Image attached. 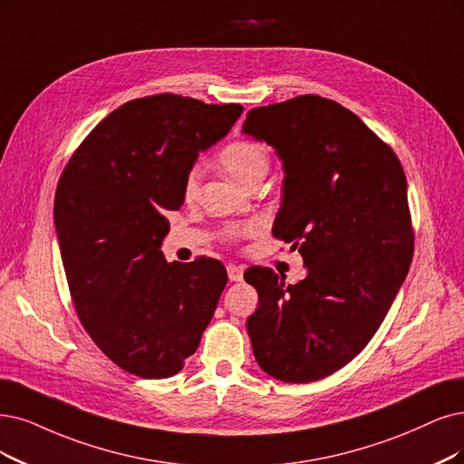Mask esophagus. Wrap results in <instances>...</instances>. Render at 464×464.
Wrapping results in <instances>:
<instances>
[{
    "instance_id": "esophagus-1",
    "label": "esophagus",
    "mask_w": 464,
    "mask_h": 464,
    "mask_svg": "<svg viewBox=\"0 0 464 464\" xmlns=\"http://www.w3.org/2000/svg\"><path fill=\"white\" fill-rule=\"evenodd\" d=\"M227 276H229V281L238 283V281H243V277H245V269H243L241 266L229 264V266H227Z\"/></svg>"
}]
</instances>
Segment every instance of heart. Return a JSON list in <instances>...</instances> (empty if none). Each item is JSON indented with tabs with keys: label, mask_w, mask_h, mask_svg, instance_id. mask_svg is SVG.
Here are the masks:
<instances>
[{
	"label": "heart",
	"mask_w": 464,
	"mask_h": 464,
	"mask_svg": "<svg viewBox=\"0 0 464 464\" xmlns=\"http://www.w3.org/2000/svg\"><path fill=\"white\" fill-rule=\"evenodd\" d=\"M219 166L227 171V174L243 187H250L256 181H262L269 169V152L264 145L256 143V141H235L229 143L226 149L219 152ZM198 185H200V174L198 168H193L188 171V176L185 179V198L193 200L198 193ZM254 229V226H243V227H235V235H246Z\"/></svg>",
	"instance_id": "heart-1"
}]
</instances>
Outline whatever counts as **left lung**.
I'll use <instances>...</instances> for the list:
<instances>
[{
  "label": "left lung",
  "instance_id": "obj_1",
  "mask_svg": "<svg viewBox=\"0 0 464 464\" xmlns=\"http://www.w3.org/2000/svg\"><path fill=\"white\" fill-rule=\"evenodd\" d=\"M243 133L283 162L273 235L293 243L307 269L296 285L266 267L245 273L260 296L246 321L254 357L273 379L314 382L369 344L407 277V179L362 118L319 95L252 109Z\"/></svg>",
  "mask_w": 464,
  "mask_h": 464
}]
</instances>
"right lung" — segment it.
Wrapping results in <instances>:
<instances>
[{
  "label": "right lung",
  "instance_id": "right-lung-1",
  "mask_svg": "<svg viewBox=\"0 0 464 464\" xmlns=\"http://www.w3.org/2000/svg\"><path fill=\"white\" fill-rule=\"evenodd\" d=\"M241 105L160 93L112 111L66 164L55 231L83 329L111 362L168 379L198 348L226 288L221 262H166V210L185 200L198 154L223 140Z\"/></svg>",
  "mask_w": 464,
  "mask_h": 464
}]
</instances>
